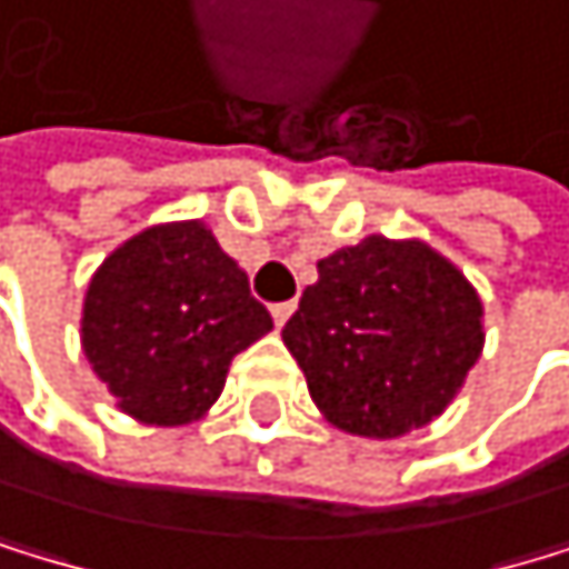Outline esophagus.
Wrapping results in <instances>:
<instances>
[{"label": "esophagus", "instance_id": "34e87169", "mask_svg": "<svg viewBox=\"0 0 569 569\" xmlns=\"http://www.w3.org/2000/svg\"><path fill=\"white\" fill-rule=\"evenodd\" d=\"M293 311H297V303L293 300H282V303H272V321L282 328L290 318H293Z\"/></svg>", "mask_w": 569, "mask_h": 569}]
</instances>
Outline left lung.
Wrapping results in <instances>:
<instances>
[{"instance_id": "8db88e82", "label": "left lung", "mask_w": 569, "mask_h": 569, "mask_svg": "<svg viewBox=\"0 0 569 569\" xmlns=\"http://www.w3.org/2000/svg\"><path fill=\"white\" fill-rule=\"evenodd\" d=\"M282 342L328 423L388 440L448 409L482 353V303L423 241L373 233L318 261Z\"/></svg>"}]
</instances>
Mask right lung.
<instances>
[{"label": "right lung", "mask_w": 569, "mask_h": 569, "mask_svg": "<svg viewBox=\"0 0 569 569\" xmlns=\"http://www.w3.org/2000/svg\"><path fill=\"white\" fill-rule=\"evenodd\" d=\"M272 328L248 276L199 220L142 230L97 269L83 353L121 412L181 427L227 385L230 360Z\"/></svg>", "instance_id": "1"}]
</instances>
